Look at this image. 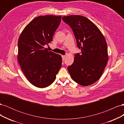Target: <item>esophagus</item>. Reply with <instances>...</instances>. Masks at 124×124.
Wrapping results in <instances>:
<instances>
[{"mask_svg": "<svg viewBox=\"0 0 124 124\" xmlns=\"http://www.w3.org/2000/svg\"><path fill=\"white\" fill-rule=\"evenodd\" d=\"M62 60H65V58H66V56L65 55H62Z\"/></svg>", "mask_w": 124, "mask_h": 124, "instance_id": "obj_1", "label": "esophagus"}]
</instances>
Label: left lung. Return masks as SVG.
Here are the masks:
<instances>
[{"instance_id": "left-lung-1", "label": "left lung", "mask_w": 124, "mask_h": 124, "mask_svg": "<svg viewBox=\"0 0 124 124\" xmlns=\"http://www.w3.org/2000/svg\"><path fill=\"white\" fill-rule=\"evenodd\" d=\"M72 29L80 53L75 54L73 63L68 67L73 80L82 86L95 83L102 75L108 61L106 41L98 28L87 18L72 15L63 16Z\"/></svg>"}]
</instances>
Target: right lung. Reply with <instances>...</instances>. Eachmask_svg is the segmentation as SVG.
I'll return each instance as SVG.
<instances>
[{
    "instance_id": "obj_1",
    "label": "right lung",
    "mask_w": 124,
    "mask_h": 124,
    "mask_svg": "<svg viewBox=\"0 0 124 124\" xmlns=\"http://www.w3.org/2000/svg\"><path fill=\"white\" fill-rule=\"evenodd\" d=\"M62 16L35 18L26 26L18 41V61L29 82L44 88L53 83L62 67L61 56L44 47L53 40Z\"/></svg>"
}]
</instances>
